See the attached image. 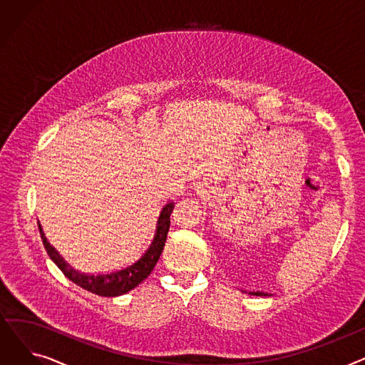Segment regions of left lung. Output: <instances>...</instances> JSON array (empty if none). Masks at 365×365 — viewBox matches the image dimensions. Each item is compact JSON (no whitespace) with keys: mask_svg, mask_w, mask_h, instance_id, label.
<instances>
[{"mask_svg":"<svg viewBox=\"0 0 365 365\" xmlns=\"http://www.w3.org/2000/svg\"><path fill=\"white\" fill-rule=\"evenodd\" d=\"M253 294H255V296H266V294H263V293H259V292H257V293H253Z\"/></svg>","mask_w":365,"mask_h":365,"instance_id":"8db88e82","label":"left lung"}]
</instances>
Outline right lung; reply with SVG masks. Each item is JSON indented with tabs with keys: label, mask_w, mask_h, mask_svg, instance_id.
I'll return each mask as SVG.
<instances>
[{
	"label": "right lung",
	"mask_w": 365,
	"mask_h": 365,
	"mask_svg": "<svg viewBox=\"0 0 365 365\" xmlns=\"http://www.w3.org/2000/svg\"><path fill=\"white\" fill-rule=\"evenodd\" d=\"M173 208H175V204L173 202H168L163 207L161 213L158 216L155 234H153L148 248L136 262H133L131 264L121 267V269H118V271L108 272V274H99V275H87V274H81L78 271H75L73 267H71L63 260V257L56 252V248L50 245V242L47 241L46 235L43 232V227H41L40 222H38V226H40V234H41L44 247H46L50 259L57 264V267H59V269L65 274V277L68 279H71L76 285H80L81 289L91 292L94 294H99L103 297H117V296L128 293L130 290L134 289V287H138L143 279H146L149 277V274L153 269V266L157 264V262L163 253V248L165 245L167 234L170 229V216H171Z\"/></svg>",
	"instance_id": "1"
}]
</instances>
